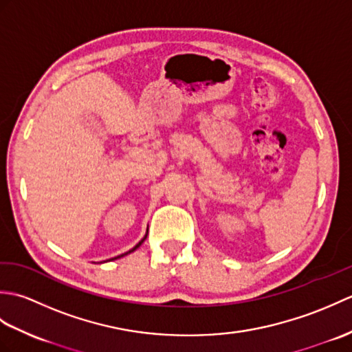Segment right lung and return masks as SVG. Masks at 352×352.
Instances as JSON below:
<instances>
[{"instance_id": "add662e5", "label": "right lung", "mask_w": 352, "mask_h": 352, "mask_svg": "<svg viewBox=\"0 0 352 352\" xmlns=\"http://www.w3.org/2000/svg\"><path fill=\"white\" fill-rule=\"evenodd\" d=\"M146 234H148V231H146ZM145 239H146V236H145L144 239H142V241H140V242H139V243H138L136 246H134V248H133V250H130L129 252H125V254H121V256H118V257H115V258H119V257H124V256H126V254H130V252H133V251H136V250L139 248V246H140L142 243H144V241H145ZM115 258H110V260H115Z\"/></svg>"}]
</instances>
